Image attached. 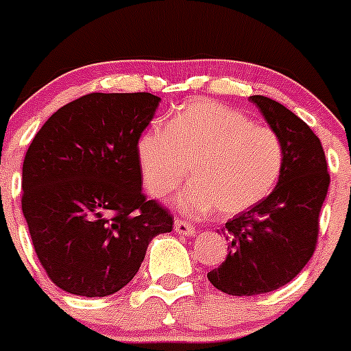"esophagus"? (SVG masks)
I'll return each mask as SVG.
<instances>
[{
  "label": "esophagus",
  "instance_id": "34e87169",
  "mask_svg": "<svg viewBox=\"0 0 351 351\" xmlns=\"http://www.w3.org/2000/svg\"><path fill=\"white\" fill-rule=\"evenodd\" d=\"M173 230H176V233L179 234H184V237H193V234L197 233V230L193 228V224H189L188 221L184 219H176V223H173Z\"/></svg>",
  "mask_w": 351,
  "mask_h": 351
}]
</instances>
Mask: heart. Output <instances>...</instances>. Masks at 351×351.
Wrapping results in <instances>:
<instances>
[{
  "instance_id": "1",
  "label": "heart",
  "mask_w": 351,
  "mask_h": 351,
  "mask_svg": "<svg viewBox=\"0 0 351 351\" xmlns=\"http://www.w3.org/2000/svg\"><path fill=\"white\" fill-rule=\"evenodd\" d=\"M137 160L147 191L156 198L195 181L173 205L188 215L219 210L234 215L265 200L282 176L285 151L269 127L221 102L195 99L181 106L167 128H151L137 141Z\"/></svg>"
}]
</instances>
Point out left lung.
<instances>
[{"label": "left lung", "instance_id": "1", "mask_svg": "<svg viewBox=\"0 0 351 351\" xmlns=\"http://www.w3.org/2000/svg\"><path fill=\"white\" fill-rule=\"evenodd\" d=\"M249 99L280 137L285 163L268 197L224 226L230 252L207 278L231 295L276 291L306 266L330 182L324 147L311 128L280 102L265 95Z\"/></svg>", "mask_w": 351, "mask_h": 351}]
</instances>
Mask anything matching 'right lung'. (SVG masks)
I'll use <instances>...</instances> for the list:
<instances>
[{"instance_id": "right-lung-1", "label": "right lung", "mask_w": 351, "mask_h": 351, "mask_svg": "<svg viewBox=\"0 0 351 351\" xmlns=\"http://www.w3.org/2000/svg\"><path fill=\"white\" fill-rule=\"evenodd\" d=\"M162 99L88 94L57 109L22 165V212L34 250L62 291L104 298L139 271L172 215L143 193L137 141Z\"/></svg>"}]
</instances>
